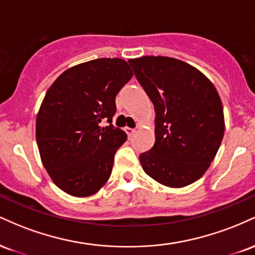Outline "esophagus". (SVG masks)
<instances>
[{"mask_svg":"<svg viewBox=\"0 0 255 255\" xmlns=\"http://www.w3.org/2000/svg\"><path fill=\"white\" fill-rule=\"evenodd\" d=\"M125 131H126V133H127L128 136H131L134 133H135V129H133V128L126 127V128H125Z\"/></svg>","mask_w":255,"mask_h":255,"instance_id":"obj_1","label":"esophagus"}]
</instances>
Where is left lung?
I'll return each instance as SVG.
<instances>
[{
  "label": "left lung",
  "mask_w": 255,
  "mask_h": 255,
  "mask_svg": "<svg viewBox=\"0 0 255 255\" xmlns=\"http://www.w3.org/2000/svg\"><path fill=\"white\" fill-rule=\"evenodd\" d=\"M153 103L154 145L140 154L142 169L157 182L181 188L210 168L224 135L221 98L200 71L165 56L128 61Z\"/></svg>",
  "instance_id": "1"
}]
</instances>
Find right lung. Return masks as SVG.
Returning <instances> with one entry per match:
<instances>
[{"instance_id": "1", "label": "right lung", "mask_w": 255, "mask_h": 255, "mask_svg": "<svg viewBox=\"0 0 255 255\" xmlns=\"http://www.w3.org/2000/svg\"><path fill=\"white\" fill-rule=\"evenodd\" d=\"M131 77L122 58H97L67 69L46 92L37 115V145L44 168L63 192L89 197L109 180L116 151L127 140L111 125L115 97Z\"/></svg>"}]
</instances>
